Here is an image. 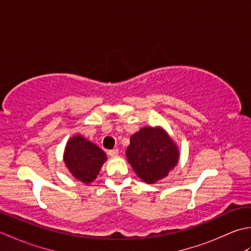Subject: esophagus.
<instances>
[{
	"label": "esophagus",
	"instance_id": "obj_1",
	"mask_svg": "<svg viewBox=\"0 0 251 251\" xmlns=\"http://www.w3.org/2000/svg\"><path fill=\"white\" fill-rule=\"evenodd\" d=\"M108 153L111 157H116L119 155V150H117V149H113V150H110Z\"/></svg>",
	"mask_w": 251,
	"mask_h": 251
}]
</instances>
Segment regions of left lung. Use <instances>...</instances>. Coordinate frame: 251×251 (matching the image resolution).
I'll list each match as a JSON object with an SVG mask.
<instances>
[{
    "mask_svg": "<svg viewBox=\"0 0 251 251\" xmlns=\"http://www.w3.org/2000/svg\"><path fill=\"white\" fill-rule=\"evenodd\" d=\"M126 157L138 177L152 184L177 165L179 150L162 127H143L130 137Z\"/></svg>",
    "mask_w": 251,
    "mask_h": 251,
    "instance_id": "obj_1",
    "label": "left lung"
}]
</instances>
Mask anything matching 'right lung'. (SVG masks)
Returning <instances> with one entry per match:
<instances>
[{"mask_svg": "<svg viewBox=\"0 0 251 251\" xmlns=\"http://www.w3.org/2000/svg\"><path fill=\"white\" fill-rule=\"evenodd\" d=\"M63 161L73 177L88 184L97 177L106 155L95 143L75 135L67 142Z\"/></svg>", "mask_w": 251, "mask_h": 251, "instance_id": "obj_1", "label": "right lung"}]
</instances>
